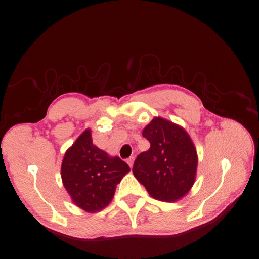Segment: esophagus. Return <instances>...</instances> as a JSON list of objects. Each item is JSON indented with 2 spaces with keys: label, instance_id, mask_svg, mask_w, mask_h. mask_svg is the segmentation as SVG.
Here are the masks:
<instances>
[{
  "label": "esophagus",
  "instance_id": "obj_1",
  "mask_svg": "<svg viewBox=\"0 0 259 259\" xmlns=\"http://www.w3.org/2000/svg\"><path fill=\"white\" fill-rule=\"evenodd\" d=\"M127 163H128V165H130L131 168L133 167V163H134V157H130V158L127 159Z\"/></svg>",
  "mask_w": 259,
  "mask_h": 259
}]
</instances>
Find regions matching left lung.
Returning <instances> with one entry per match:
<instances>
[{
	"mask_svg": "<svg viewBox=\"0 0 259 259\" xmlns=\"http://www.w3.org/2000/svg\"><path fill=\"white\" fill-rule=\"evenodd\" d=\"M142 135L150 149L135 159V178L158 201H178L195 182L198 159L194 143L183 127L160 117L151 120Z\"/></svg>",
	"mask_w": 259,
	"mask_h": 259,
	"instance_id": "left-lung-1",
	"label": "left lung"
}]
</instances>
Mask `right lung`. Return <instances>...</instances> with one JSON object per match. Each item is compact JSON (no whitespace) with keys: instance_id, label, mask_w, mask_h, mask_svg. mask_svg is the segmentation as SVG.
<instances>
[{"instance_id":"obj_1","label":"right lung","mask_w":259,"mask_h":259,"mask_svg":"<svg viewBox=\"0 0 259 259\" xmlns=\"http://www.w3.org/2000/svg\"><path fill=\"white\" fill-rule=\"evenodd\" d=\"M130 171L118 157H109L92 143L85 130L66 151L62 162L63 185L75 205L85 212H98L114 197L116 185Z\"/></svg>"}]
</instances>
